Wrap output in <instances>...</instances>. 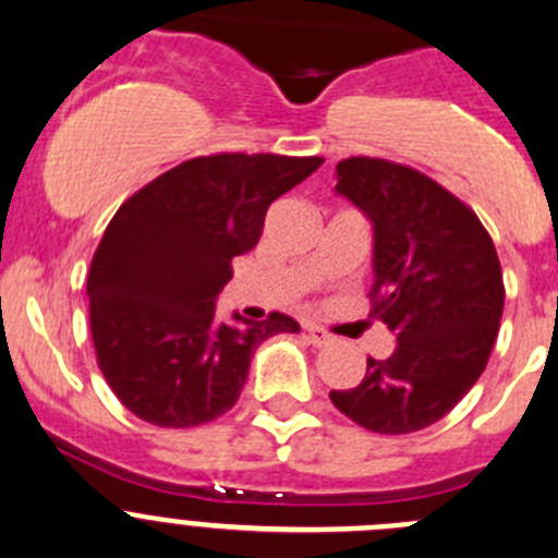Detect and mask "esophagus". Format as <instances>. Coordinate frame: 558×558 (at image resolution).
<instances>
[{"label": "esophagus", "mask_w": 558, "mask_h": 558, "mask_svg": "<svg viewBox=\"0 0 558 558\" xmlns=\"http://www.w3.org/2000/svg\"><path fill=\"white\" fill-rule=\"evenodd\" d=\"M305 332H307V338H311L313 345H329L335 340L332 332L324 327H318V324H305Z\"/></svg>", "instance_id": "1"}]
</instances>
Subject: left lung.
Here are the masks:
<instances>
[{
	"mask_svg": "<svg viewBox=\"0 0 558 558\" xmlns=\"http://www.w3.org/2000/svg\"><path fill=\"white\" fill-rule=\"evenodd\" d=\"M335 191L373 220L371 318L398 340L329 398L373 434H414L450 414L488 365L505 311L499 256L474 209L411 166L345 158Z\"/></svg>",
	"mask_w": 558,
	"mask_h": 558,
	"instance_id": "8db88e82",
	"label": "left lung"
}]
</instances>
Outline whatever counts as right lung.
Masks as SVG:
<instances>
[{
	"label": "right lung",
	"mask_w": 558,
	"mask_h": 558,
	"mask_svg": "<svg viewBox=\"0 0 558 558\" xmlns=\"http://www.w3.org/2000/svg\"><path fill=\"white\" fill-rule=\"evenodd\" d=\"M322 163L316 155H202L117 209L86 278L89 329L102 378L138 420L158 428L213 423L240 400L256 345L300 332L278 311L264 322L215 324V296L231 280V262L256 247L269 204Z\"/></svg>",
	"instance_id": "obj_1"
}]
</instances>
